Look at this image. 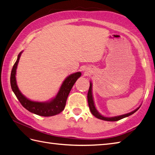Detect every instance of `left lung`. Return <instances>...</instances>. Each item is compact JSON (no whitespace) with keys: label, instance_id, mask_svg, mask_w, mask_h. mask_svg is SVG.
Segmentation results:
<instances>
[{"label":"left lung","instance_id":"left-lung-1","mask_svg":"<svg viewBox=\"0 0 155 155\" xmlns=\"http://www.w3.org/2000/svg\"><path fill=\"white\" fill-rule=\"evenodd\" d=\"M91 82L90 84V88L89 90H88L87 92V102H88V106H89V108L90 110V112H91V114L96 117L97 118H99L100 120H106V121H118L119 120H121L122 118H124L125 117H127V116H129L132 115V114H134V112H136L137 110L139 109V108H138L136 109L134 111H132L130 113L126 114H124V115H121V116H115V117H111V118H108V117H104V116H102L101 114L98 113V112L97 111V110L96 109L95 105H94V100H93V96H92V92H91Z\"/></svg>","mask_w":155,"mask_h":155}]
</instances>
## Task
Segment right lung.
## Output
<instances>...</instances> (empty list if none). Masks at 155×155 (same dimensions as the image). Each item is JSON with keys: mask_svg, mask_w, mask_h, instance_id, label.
<instances>
[{"mask_svg": "<svg viewBox=\"0 0 155 155\" xmlns=\"http://www.w3.org/2000/svg\"><path fill=\"white\" fill-rule=\"evenodd\" d=\"M21 53L22 52L18 55L17 61L12 67L11 74V86L16 97H17L21 105L25 109L37 115L41 116H51L58 114L64 110L69 94L75 81L81 76V74L80 72H77V73L69 75L63 82L59 92L55 98H53L50 102H39L31 101L21 93L17 87V81H16V69H17Z\"/></svg>", "mask_w": 155, "mask_h": 155, "instance_id": "1", "label": "right lung"}]
</instances>
